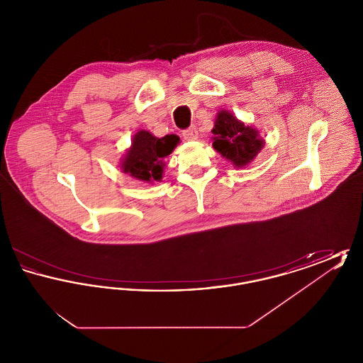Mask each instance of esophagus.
Segmentation results:
<instances>
[{
    "label": "esophagus",
    "instance_id": "esophagus-1",
    "mask_svg": "<svg viewBox=\"0 0 363 363\" xmlns=\"http://www.w3.org/2000/svg\"><path fill=\"white\" fill-rule=\"evenodd\" d=\"M182 136H184L185 140H188V141H194V140H197V138H199L197 128H196V126H190L188 129H185V130L182 132Z\"/></svg>",
    "mask_w": 363,
    "mask_h": 363
}]
</instances>
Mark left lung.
<instances>
[{"instance_id": "left-lung-1", "label": "left lung", "mask_w": 363, "mask_h": 363, "mask_svg": "<svg viewBox=\"0 0 363 363\" xmlns=\"http://www.w3.org/2000/svg\"><path fill=\"white\" fill-rule=\"evenodd\" d=\"M212 133V147L238 169L247 166L265 144L257 129L245 125L227 110L218 113Z\"/></svg>"}]
</instances>
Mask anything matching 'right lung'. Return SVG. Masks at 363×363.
<instances>
[{"instance_id": "1", "label": "right lung", "mask_w": 363, "mask_h": 363, "mask_svg": "<svg viewBox=\"0 0 363 363\" xmlns=\"http://www.w3.org/2000/svg\"><path fill=\"white\" fill-rule=\"evenodd\" d=\"M178 143L179 138L175 135L159 138L147 130H140L122 159V173L144 182L160 181L164 169L163 159L173 152Z\"/></svg>"}]
</instances>
